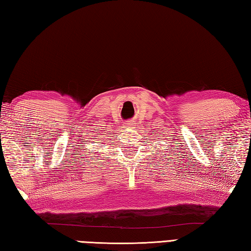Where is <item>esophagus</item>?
<instances>
[{
	"instance_id": "obj_1",
	"label": "esophagus",
	"mask_w": 251,
	"mask_h": 251,
	"mask_svg": "<svg viewBox=\"0 0 251 251\" xmlns=\"http://www.w3.org/2000/svg\"><path fill=\"white\" fill-rule=\"evenodd\" d=\"M127 126H132L133 125V121H129V122H127Z\"/></svg>"
}]
</instances>
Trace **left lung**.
<instances>
[{
	"mask_svg": "<svg viewBox=\"0 0 251 251\" xmlns=\"http://www.w3.org/2000/svg\"><path fill=\"white\" fill-rule=\"evenodd\" d=\"M164 158H165V157H164Z\"/></svg>",
	"mask_w": 251,
	"mask_h": 251,
	"instance_id": "obj_1",
	"label": "left lung"
}]
</instances>
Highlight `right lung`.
I'll list each match as a JSON object with an SVG mask.
<instances>
[{
	"label": "right lung",
	"mask_w": 251,
	"mask_h": 251,
	"mask_svg": "<svg viewBox=\"0 0 251 251\" xmlns=\"http://www.w3.org/2000/svg\"><path fill=\"white\" fill-rule=\"evenodd\" d=\"M92 143H93V142H92ZM82 148H85V147H82ZM85 150H88V149H87V148H86V149H85Z\"/></svg>",
	"instance_id": "1"
}]
</instances>
